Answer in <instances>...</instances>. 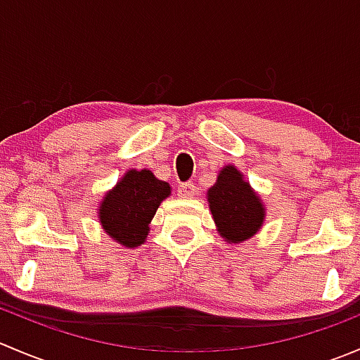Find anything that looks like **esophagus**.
Masks as SVG:
<instances>
[{
  "mask_svg": "<svg viewBox=\"0 0 360 360\" xmlns=\"http://www.w3.org/2000/svg\"><path fill=\"white\" fill-rule=\"evenodd\" d=\"M177 195L181 198H193L197 195V186L193 183H183L177 186Z\"/></svg>",
  "mask_w": 360,
  "mask_h": 360,
  "instance_id": "esophagus-1",
  "label": "esophagus"
}]
</instances>
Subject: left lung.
<instances>
[{
  "label": "left lung",
  "instance_id": "8db88e82",
  "mask_svg": "<svg viewBox=\"0 0 360 360\" xmlns=\"http://www.w3.org/2000/svg\"><path fill=\"white\" fill-rule=\"evenodd\" d=\"M217 233L228 244H240L259 231L264 221L263 202L235 165H224L207 191Z\"/></svg>",
  "mask_w": 360,
  "mask_h": 360
}]
</instances>
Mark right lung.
I'll return each instance as SVG.
<instances>
[{
    "instance_id": "add662e5",
    "label": "right lung",
    "mask_w": 360,
    "mask_h": 360,
    "mask_svg": "<svg viewBox=\"0 0 360 360\" xmlns=\"http://www.w3.org/2000/svg\"><path fill=\"white\" fill-rule=\"evenodd\" d=\"M170 195V186L148 169L129 170L104 195L99 205L103 230L123 248H139L150 233L158 205Z\"/></svg>"
}]
</instances>
